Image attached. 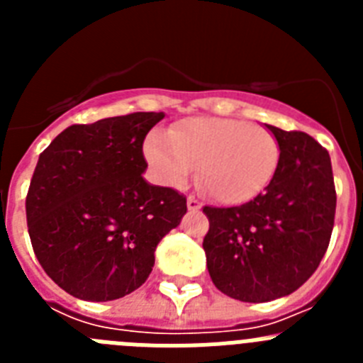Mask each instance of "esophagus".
<instances>
[{
  "mask_svg": "<svg viewBox=\"0 0 363 363\" xmlns=\"http://www.w3.org/2000/svg\"><path fill=\"white\" fill-rule=\"evenodd\" d=\"M187 209H189V211H198V209H201V201H198L196 198L189 196V198H187Z\"/></svg>",
  "mask_w": 363,
  "mask_h": 363,
  "instance_id": "obj_1",
  "label": "esophagus"
}]
</instances>
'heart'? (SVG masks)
Returning <instances> with one entry per match:
<instances>
[{"label": "heart", "instance_id": "obj_1", "mask_svg": "<svg viewBox=\"0 0 363 363\" xmlns=\"http://www.w3.org/2000/svg\"><path fill=\"white\" fill-rule=\"evenodd\" d=\"M143 152L163 185H182L200 162L198 182L221 203H243L264 192L280 162L277 138L249 121L189 118L169 134L152 133Z\"/></svg>", "mask_w": 363, "mask_h": 363}]
</instances>
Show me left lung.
<instances>
[{
    "label": "left lung",
    "instance_id": "1",
    "mask_svg": "<svg viewBox=\"0 0 363 363\" xmlns=\"http://www.w3.org/2000/svg\"><path fill=\"white\" fill-rule=\"evenodd\" d=\"M265 127L280 145L267 189L238 207H203L211 280L251 303L287 296L309 280L329 247L336 211L329 152L309 134Z\"/></svg>",
    "mask_w": 363,
    "mask_h": 363
}]
</instances>
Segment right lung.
<instances>
[{
    "label": "right lung",
    "mask_w": 363,
    "mask_h": 363,
    "mask_svg": "<svg viewBox=\"0 0 363 363\" xmlns=\"http://www.w3.org/2000/svg\"><path fill=\"white\" fill-rule=\"evenodd\" d=\"M163 112L70 125L40 154L25 200L43 271L82 300L130 294L149 278L160 240L187 213L184 194L149 185L143 140Z\"/></svg>",
    "instance_id": "add662e5"
}]
</instances>
